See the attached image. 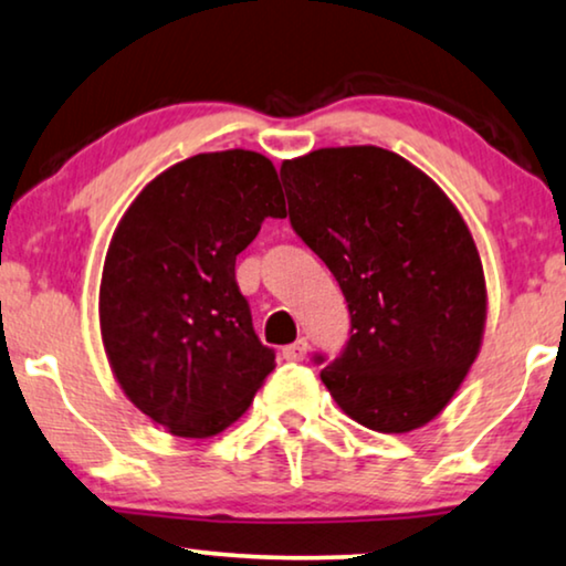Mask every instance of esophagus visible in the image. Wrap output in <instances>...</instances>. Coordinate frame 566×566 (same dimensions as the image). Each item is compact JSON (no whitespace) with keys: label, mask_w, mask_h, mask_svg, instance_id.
Returning a JSON list of instances; mask_svg holds the SVG:
<instances>
[{"label":"esophagus","mask_w":566,"mask_h":566,"mask_svg":"<svg viewBox=\"0 0 566 566\" xmlns=\"http://www.w3.org/2000/svg\"><path fill=\"white\" fill-rule=\"evenodd\" d=\"M305 354H307V342H305V338H297L295 344L284 346V349H282V357H284V359H290V361H300V359H305Z\"/></svg>","instance_id":"obj_1"}]
</instances>
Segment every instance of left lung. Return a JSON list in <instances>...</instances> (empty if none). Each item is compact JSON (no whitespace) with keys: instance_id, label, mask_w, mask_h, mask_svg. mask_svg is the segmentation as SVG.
<instances>
[{"instance_id":"1","label":"left lung","mask_w":566,"mask_h":566,"mask_svg":"<svg viewBox=\"0 0 566 566\" xmlns=\"http://www.w3.org/2000/svg\"><path fill=\"white\" fill-rule=\"evenodd\" d=\"M292 230L336 276L349 342L321 380L361 427L411 432L446 409L486 321L479 251L432 178L382 147L282 165Z\"/></svg>"}]
</instances>
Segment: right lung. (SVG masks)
Instances as JSON below:
<instances>
[{
    "mask_svg": "<svg viewBox=\"0 0 566 566\" xmlns=\"http://www.w3.org/2000/svg\"><path fill=\"white\" fill-rule=\"evenodd\" d=\"M266 217H287L271 160L251 149L193 155L160 172L113 232L101 334L118 386L178 437H212L274 370L253 331L235 259Z\"/></svg>",
    "mask_w": 566,
    "mask_h": 566,
    "instance_id": "obj_1",
    "label": "right lung"
}]
</instances>
